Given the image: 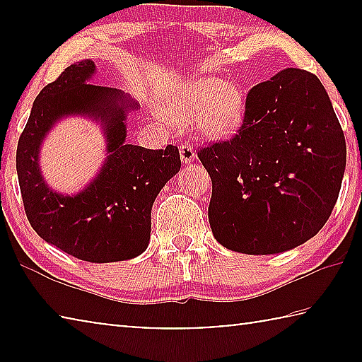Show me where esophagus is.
I'll return each mask as SVG.
<instances>
[{
	"instance_id": "obj_1",
	"label": "esophagus",
	"mask_w": 362,
	"mask_h": 362,
	"mask_svg": "<svg viewBox=\"0 0 362 362\" xmlns=\"http://www.w3.org/2000/svg\"><path fill=\"white\" fill-rule=\"evenodd\" d=\"M180 159L185 164H192L196 159V151L193 150V146L189 144H183L180 145Z\"/></svg>"
}]
</instances>
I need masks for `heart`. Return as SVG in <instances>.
<instances>
[{
  "label": "heart",
  "mask_w": 362,
  "mask_h": 362,
  "mask_svg": "<svg viewBox=\"0 0 362 362\" xmlns=\"http://www.w3.org/2000/svg\"><path fill=\"white\" fill-rule=\"evenodd\" d=\"M198 115L199 131L211 139H226L241 129L246 118V99L240 86L220 78L188 79L174 95L170 116L182 119Z\"/></svg>",
  "instance_id": "heart-1"
}]
</instances>
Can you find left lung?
<instances>
[{"instance_id":"obj_1","label":"left lung","mask_w":362,"mask_h":362,"mask_svg":"<svg viewBox=\"0 0 362 362\" xmlns=\"http://www.w3.org/2000/svg\"><path fill=\"white\" fill-rule=\"evenodd\" d=\"M198 158L212 180L214 238L235 252L269 255L306 243L327 222L346 145L320 79L286 69L249 90L240 134Z\"/></svg>"}]
</instances>
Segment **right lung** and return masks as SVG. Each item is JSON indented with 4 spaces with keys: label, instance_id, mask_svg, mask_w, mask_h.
I'll return each mask as SVG.
<instances>
[{
    "label": "right lung",
    "instance_id": "add662e5",
    "mask_svg": "<svg viewBox=\"0 0 362 362\" xmlns=\"http://www.w3.org/2000/svg\"><path fill=\"white\" fill-rule=\"evenodd\" d=\"M95 71L94 60L84 59L41 90L17 145L16 168L27 218L42 240L79 260L110 263L148 247L153 203L180 170V155L174 145L127 144V115L140 105L119 89L89 84ZM71 115L101 126L107 156L95 179L69 195L48 187L39 153L57 122Z\"/></svg>",
    "mask_w": 362,
    "mask_h": 362
}]
</instances>
